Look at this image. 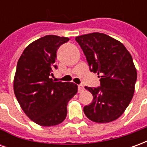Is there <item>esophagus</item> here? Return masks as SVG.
<instances>
[{"instance_id":"1","label":"esophagus","mask_w":147,"mask_h":147,"mask_svg":"<svg viewBox=\"0 0 147 147\" xmlns=\"http://www.w3.org/2000/svg\"><path fill=\"white\" fill-rule=\"evenodd\" d=\"M78 89H79V93H81L84 90V87H83V85H79L78 86Z\"/></svg>"}]
</instances>
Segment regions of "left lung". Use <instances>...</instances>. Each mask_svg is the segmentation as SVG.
Returning <instances> with one entry per match:
<instances>
[{"instance_id":"8db88e82","label":"left lung","mask_w":147,"mask_h":147,"mask_svg":"<svg viewBox=\"0 0 147 147\" xmlns=\"http://www.w3.org/2000/svg\"><path fill=\"white\" fill-rule=\"evenodd\" d=\"M86 56L90 70L98 73L100 86L88 87L93 102L83 112L96 123H109L123 113L132 99L137 71L125 46L102 33H91L76 38Z\"/></svg>"}]
</instances>
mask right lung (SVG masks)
I'll return each mask as SVG.
<instances>
[{
	"mask_svg": "<svg viewBox=\"0 0 147 147\" xmlns=\"http://www.w3.org/2000/svg\"><path fill=\"white\" fill-rule=\"evenodd\" d=\"M68 38L46 35L24 49L19 59L14 78V93L27 117L38 125L54 126L67 116V105L77 93L73 83L52 79L57 51Z\"/></svg>",
	"mask_w": 147,
	"mask_h": 147,
	"instance_id": "obj_1",
	"label": "right lung"
}]
</instances>
